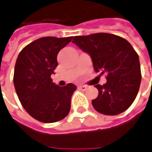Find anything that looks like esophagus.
Wrapping results in <instances>:
<instances>
[{
    "instance_id": "1",
    "label": "esophagus",
    "mask_w": 152,
    "mask_h": 152,
    "mask_svg": "<svg viewBox=\"0 0 152 152\" xmlns=\"http://www.w3.org/2000/svg\"><path fill=\"white\" fill-rule=\"evenodd\" d=\"M87 86H85V85H80V86H78V89H80V90H87Z\"/></svg>"
}]
</instances>
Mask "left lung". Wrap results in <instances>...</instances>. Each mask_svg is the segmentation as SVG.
I'll list each match as a JSON object with an SVG mask.
<instances>
[{"mask_svg":"<svg viewBox=\"0 0 152 152\" xmlns=\"http://www.w3.org/2000/svg\"><path fill=\"white\" fill-rule=\"evenodd\" d=\"M72 42L90 55L96 72L106 75V83L95 86L98 96L92 100L94 109L109 116L125 111L134 102L141 83L139 57L131 43L108 33L77 35Z\"/></svg>","mask_w":152,"mask_h":152,"instance_id":"8db88e82","label":"left lung"}]
</instances>
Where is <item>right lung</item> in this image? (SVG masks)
I'll list each match as a JSON object with an SVG mask.
<instances>
[{
    "label": "right lung",
    "instance_id": "right-lung-1",
    "mask_svg": "<svg viewBox=\"0 0 152 152\" xmlns=\"http://www.w3.org/2000/svg\"><path fill=\"white\" fill-rule=\"evenodd\" d=\"M72 36H47L37 39L20 52L15 66L14 85L22 107L35 119L55 123L70 110L71 96L76 90L73 83L60 87L51 75L58 66L57 55Z\"/></svg>",
    "mask_w": 152,
    "mask_h": 152
}]
</instances>
